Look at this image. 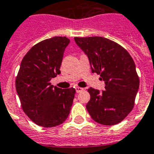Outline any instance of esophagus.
Segmentation results:
<instances>
[{"mask_svg": "<svg viewBox=\"0 0 154 154\" xmlns=\"http://www.w3.org/2000/svg\"><path fill=\"white\" fill-rule=\"evenodd\" d=\"M83 90H84V89L82 88V87H79V86L75 87V91L77 93H81L82 91H83Z\"/></svg>", "mask_w": 154, "mask_h": 154, "instance_id": "obj_1", "label": "esophagus"}]
</instances>
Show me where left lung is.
<instances>
[{"instance_id": "1", "label": "left lung", "mask_w": 154, "mask_h": 154, "mask_svg": "<svg viewBox=\"0 0 154 154\" xmlns=\"http://www.w3.org/2000/svg\"><path fill=\"white\" fill-rule=\"evenodd\" d=\"M75 42L88 57L93 73L105 84L104 91L88 89L89 114L102 125L119 124L134 107L139 87L134 60L121 45L103 37H75Z\"/></svg>"}]
</instances>
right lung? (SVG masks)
I'll list each match as a JSON object with an SVG mask.
<instances>
[{
  "label": "right lung",
  "instance_id": "1",
  "mask_svg": "<svg viewBox=\"0 0 154 154\" xmlns=\"http://www.w3.org/2000/svg\"><path fill=\"white\" fill-rule=\"evenodd\" d=\"M69 42L66 37H53L34 45L24 56L16 77V92L23 110L44 128L65 121L73 103L74 88L62 90L50 82L60 73L63 53Z\"/></svg>",
  "mask_w": 154,
  "mask_h": 154
}]
</instances>
